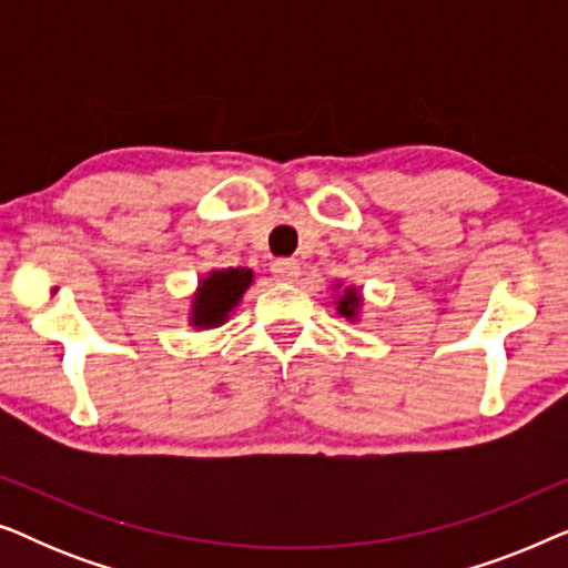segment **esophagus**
Wrapping results in <instances>:
<instances>
[{
  "label": "esophagus",
  "instance_id": "34e87169",
  "mask_svg": "<svg viewBox=\"0 0 568 568\" xmlns=\"http://www.w3.org/2000/svg\"><path fill=\"white\" fill-rule=\"evenodd\" d=\"M271 274L276 282H294L300 276V263L294 258H278L271 263Z\"/></svg>",
  "mask_w": 568,
  "mask_h": 568
}]
</instances>
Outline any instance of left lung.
Wrapping results in <instances>:
<instances>
[{
    "mask_svg": "<svg viewBox=\"0 0 568 568\" xmlns=\"http://www.w3.org/2000/svg\"><path fill=\"white\" fill-rule=\"evenodd\" d=\"M331 290L336 292V297H333V305H336V313L341 317H346L348 323H359L362 321V307H364V294L359 286L348 284L344 286L341 278L331 284Z\"/></svg>",
    "mask_w": 568,
    "mask_h": 568,
    "instance_id": "left-lung-1",
    "label": "left lung"
}]
</instances>
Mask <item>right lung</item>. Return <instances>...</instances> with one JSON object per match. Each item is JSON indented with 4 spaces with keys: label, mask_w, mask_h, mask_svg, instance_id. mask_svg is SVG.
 <instances>
[{
    "label": "right lung",
    "mask_w": 568,
    "mask_h": 568,
    "mask_svg": "<svg viewBox=\"0 0 568 568\" xmlns=\"http://www.w3.org/2000/svg\"><path fill=\"white\" fill-rule=\"evenodd\" d=\"M253 284V268L235 266V268H212L209 274L199 278L196 290L191 294L189 321L191 328L212 331L220 328L235 313L243 294Z\"/></svg>",
    "instance_id": "add662e5"
}]
</instances>
